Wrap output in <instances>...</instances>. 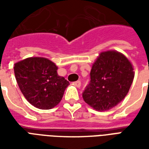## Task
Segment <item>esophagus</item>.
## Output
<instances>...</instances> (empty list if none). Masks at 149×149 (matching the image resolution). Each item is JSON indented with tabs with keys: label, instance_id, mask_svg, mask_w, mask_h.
<instances>
[{
	"label": "esophagus",
	"instance_id": "34e87169",
	"mask_svg": "<svg viewBox=\"0 0 149 149\" xmlns=\"http://www.w3.org/2000/svg\"><path fill=\"white\" fill-rule=\"evenodd\" d=\"M73 85H75L77 88H80L81 87V81H75V82H73Z\"/></svg>",
	"mask_w": 149,
	"mask_h": 149
}]
</instances>
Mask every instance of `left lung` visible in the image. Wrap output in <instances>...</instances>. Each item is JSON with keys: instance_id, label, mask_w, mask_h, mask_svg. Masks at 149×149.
Masks as SVG:
<instances>
[{"instance_id": "1", "label": "left lung", "mask_w": 149, "mask_h": 149, "mask_svg": "<svg viewBox=\"0 0 149 149\" xmlns=\"http://www.w3.org/2000/svg\"><path fill=\"white\" fill-rule=\"evenodd\" d=\"M133 70L130 61L121 52H101L93 64L90 83L83 92V99L97 111L111 109L128 94L134 79Z\"/></svg>"}]
</instances>
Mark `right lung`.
I'll return each instance as SVG.
<instances>
[{
    "mask_svg": "<svg viewBox=\"0 0 149 149\" xmlns=\"http://www.w3.org/2000/svg\"><path fill=\"white\" fill-rule=\"evenodd\" d=\"M58 68L48 58L33 56L15 63L14 74L21 93L40 109H51L61 100L68 81L57 73Z\"/></svg>",
    "mask_w": 149,
    "mask_h": 149,
    "instance_id": "right-lung-1",
    "label": "right lung"
}]
</instances>
